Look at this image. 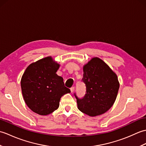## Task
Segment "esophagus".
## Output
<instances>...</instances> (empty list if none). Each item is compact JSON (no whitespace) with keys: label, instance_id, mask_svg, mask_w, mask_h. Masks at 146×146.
Listing matches in <instances>:
<instances>
[{"label":"esophagus","instance_id":"obj_1","mask_svg":"<svg viewBox=\"0 0 146 146\" xmlns=\"http://www.w3.org/2000/svg\"><path fill=\"white\" fill-rule=\"evenodd\" d=\"M70 90H71V92L73 93L74 92V90H75V86H73V87H71L70 88Z\"/></svg>","mask_w":146,"mask_h":146}]
</instances>
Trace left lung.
<instances>
[{"instance_id":"1","label":"left lung","mask_w":146,"mask_h":146,"mask_svg":"<svg viewBox=\"0 0 146 146\" xmlns=\"http://www.w3.org/2000/svg\"><path fill=\"white\" fill-rule=\"evenodd\" d=\"M82 81L86 94L76 98L78 108L89 116L95 117L108 111L116 100L119 89L117 76L111 68L98 58H94L83 66Z\"/></svg>"}]
</instances>
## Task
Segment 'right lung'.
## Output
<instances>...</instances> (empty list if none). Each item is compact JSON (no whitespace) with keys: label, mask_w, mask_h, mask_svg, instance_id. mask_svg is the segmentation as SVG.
Wrapping results in <instances>:
<instances>
[{"label":"right lung","mask_w":146,"mask_h":146,"mask_svg":"<svg viewBox=\"0 0 146 146\" xmlns=\"http://www.w3.org/2000/svg\"><path fill=\"white\" fill-rule=\"evenodd\" d=\"M60 64L48 56L31 64L22 76L24 100L34 112L47 115L58 109L61 97L70 93L56 73Z\"/></svg>","instance_id":"obj_1"}]
</instances>
